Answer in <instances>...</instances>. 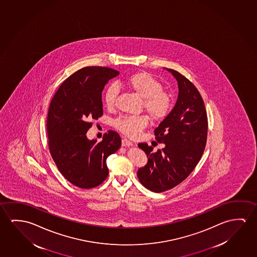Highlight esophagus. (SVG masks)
<instances>
[{
  "instance_id": "obj_1",
  "label": "esophagus",
  "mask_w": 257,
  "mask_h": 257,
  "mask_svg": "<svg viewBox=\"0 0 257 257\" xmlns=\"http://www.w3.org/2000/svg\"><path fill=\"white\" fill-rule=\"evenodd\" d=\"M134 145V143L130 142L129 140H127V139H122V147H129L133 146Z\"/></svg>"
}]
</instances>
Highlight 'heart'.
<instances>
[{
  "instance_id": "heart-1",
  "label": "heart",
  "mask_w": 257,
  "mask_h": 257,
  "mask_svg": "<svg viewBox=\"0 0 257 257\" xmlns=\"http://www.w3.org/2000/svg\"><path fill=\"white\" fill-rule=\"evenodd\" d=\"M123 83L131 91L143 99V107L153 121H161L169 114L173 107L172 96L163 91L162 83L147 72H138L129 75ZM118 94L117 87H107L104 94V102L108 108L114 107ZM148 119L144 115L122 116L114 121L117 130L131 138L137 137L146 127Z\"/></svg>"
}]
</instances>
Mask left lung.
<instances>
[{
  "label": "left lung",
  "instance_id": "8db88e82",
  "mask_svg": "<svg viewBox=\"0 0 257 257\" xmlns=\"http://www.w3.org/2000/svg\"><path fill=\"white\" fill-rule=\"evenodd\" d=\"M176 79L177 100L169 114L155 129L162 150H153L147 143L138 147L146 153V166L139 168V181L153 192L173 189L183 182L198 165L207 138V116L201 95L190 80L166 68Z\"/></svg>",
  "mask_w": 257,
  "mask_h": 257
}]
</instances>
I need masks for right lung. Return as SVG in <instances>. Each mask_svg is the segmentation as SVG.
Instances as JSON below:
<instances>
[{"label":"right lung","instance_id":"obj_1","mask_svg":"<svg viewBox=\"0 0 257 257\" xmlns=\"http://www.w3.org/2000/svg\"><path fill=\"white\" fill-rule=\"evenodd\" d=\"M118 75L108 67H83L64 81L50 104V152L64 177L81 189L94 188L106 180L107 157L121 146V138L114 131L105 134L100 143L86 136L91 119L103 114L104 87Z\"/></svg>","mask_w":257,"mask_h":257}]
</instances>
